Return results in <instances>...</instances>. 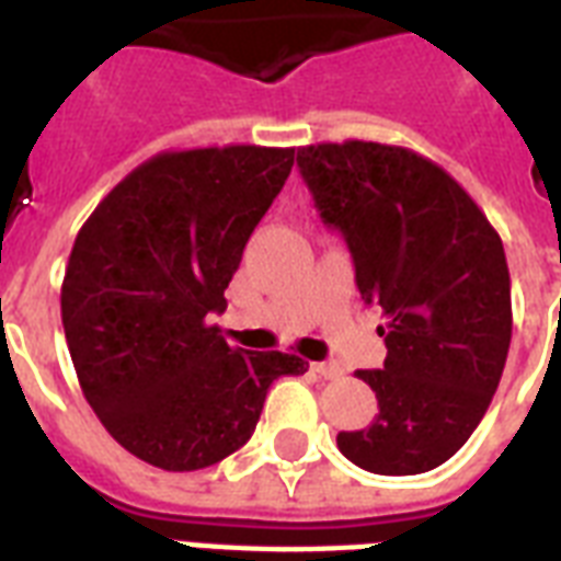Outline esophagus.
Segmentation results:
<instances>
[{"mask_svg":"<svg viewBox=\"0 0 561 561\" xmlns=\"http://www.w3.org/2000/svg\"><path fill=\"white\" fill-rule=\"evenodd\" d=\"M311 369H314L320 378H341L343 369L337 367V364H332V360H323V364H311Z\"/></svg>","mask_w":561,"mask_h":561,"instance_id":"esophagus-1","label":"esophagus"}]
</instances>
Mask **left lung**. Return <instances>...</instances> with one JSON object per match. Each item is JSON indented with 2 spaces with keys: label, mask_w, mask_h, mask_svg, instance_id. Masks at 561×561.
<instances>
[{
  "label": "left lung",
  "mask_w": 561,
  "mask_h": 561,
  "mask_svg": "<svg viewBox=\"0 0 561 561\" xmlns=\"http://www.w3.org/2000/svg\"><path fill=\"white\" fill-rule=\"evenodd\" d=\"M299 174L325 227L350 247L367 306H381V369H358L378 399L337 448L373 474H422L480 425L513 337L504 244L436 162L378 142L308 145Z\"/></svg>",
  "instance_id": "8db88e82"
}]
</instances>
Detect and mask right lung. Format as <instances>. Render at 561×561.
Returning a JSON list of instances; mask_svg holds the SVG:
<instances>
[{
  "label": "right lung",
  "instance_id": "obj_1",
  "mask_svg": "<svg viewBox=\"0 0 561 561\" xmlns=\"http://www.w3.org/2000/svg\"><path fill=\"white\" fill-rule=\"evenodd\" d=\"M290 148L157 153L75 238L60 290L81 390L122 448L165 471L215 466L253 436L264 396L308 364L244 352L209 320L282 192Z\"/></svg>",
  "mask_w": 561,
  "mask_h": 561
}]
</instances>
